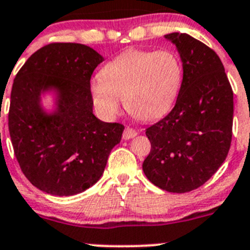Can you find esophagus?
Segmentation results:
<instances>
[{
  "label": "esophagus",
  "mask_w": 250,
  "mask_h": 250,
  "mask_svg": "<svg viewBox=\"0 0 250 250\" xmlns=\"http://www.w3.org/2000/svg\"><path fill=\"white\" fill-rule=\"evenodd\" d=\"M137 132L134 128L132 127H125V132H123V139H130V138H133V137L137 136Z\"/></svg>",
  "instance_id": "34e87169"
}]
</instances>
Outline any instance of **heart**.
<instances>
[{
	"label": "heart",
	"mask_w": 250,
	"mask_h": 250,
	"mask_svg": "<svg viewBox=\"0 0 250 250\" xmlns=\"http://www.w3.org/2000/svg\"><path fill=\"white\" fill-rule=\"evenodd\" d=\"M183 66L170 49H130L102 69L91 82V94L98 113L112 120L125 98L127 111L138 120L153 121L167 113L178 98Z\"/></svg>",
	"instance_id": "heart-1"
}]
</instances>
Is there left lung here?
Masks as SVG:
<instances>
[{"instance_id":"left-lung-1","label":"left lung","mask_w":250,"mask_h":250,"mask_svg":"<svg viewBox=\"0 0 250 250\" xmlns=\"http://www.w3.org/2000/svg\"><path fill=\"white\" fill-rule=\"evenodd\" d=\"M164 37L175 44L183 63V83L174 107L146 129L150 152L143 172L154 186L186 193L203 186L230 148L233 91L220 58L187 33Z\"/></svg>"}]
</instances>
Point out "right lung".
Masks as SVG:
<instances>
[{
    "mask_svg": "<svg viewBox=\"0 0 250 250\" xmlns=\"http://www.w3.org/2000/svg\"><path fill=\"white\" fill-rule=\"evenodd\" d=\"M103 57L81 43H49L16 75L8 129L26 178L42 192L73 195L102 177L125 125L93 114L91 77ZM55 90L56 109L47 114L41 94Z\"/></svg>",
    "mask_w": 250,
    "mask_h": 250,
    "instance_id": "right-lung-1",
    "label": "right lung"
}]
</instances>
